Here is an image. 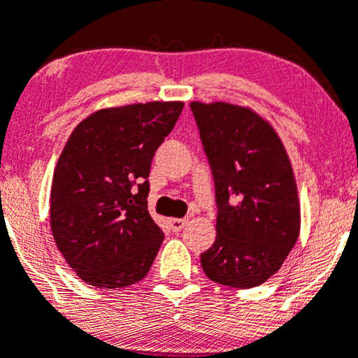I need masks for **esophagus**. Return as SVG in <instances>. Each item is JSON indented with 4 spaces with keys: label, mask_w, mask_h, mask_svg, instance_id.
<instances>
[{
    "label": "esophagus",
    "mask_w": 358,
    "mask_h": 358,
    "mask_svg": "<svg viewBox=\"0 0 358 358\" xmlns=\"http://www.w3.org/2000/svg\"><path fill=\"white\" fill-rule=\"evenodd\" d=\"M187 225V218H171L169 220V227L173 232H180Z\"/></svg>",
    "instance_id": "obj_1"
}]
</instances>
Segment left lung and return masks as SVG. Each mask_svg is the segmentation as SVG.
<instances>
[{"label": "left lung", "instance_id": "left-lung-1", "mask_svg": "<svg viewBox=\"0 0 358 358\" xmlns=\"http://www.w3.org/2000/svg\"><path fill=\"white\" fill-rule=\"evenodd\" d=\"M210 162L217 239L201 253L204 275L220 285L252 289L282 267L299 238L301 210L282 140L252 110L190 103Z\"/></svg>", "mask_w": 358, "mask_h": 358}]
</instances>
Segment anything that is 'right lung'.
I'll list each match as a JSON object with an SVG mask.
<instances>
[{"mask_svg":"<svg viewBox=\"0 0 358 358\" xmlns=\"http://www.w3.org/2000/svg\"><path fill=\"white\" fill-rule=\"evenodd\" d=\"M183 103H138L92 113L75 127L54 171L50 227L85 283L120 289L143 280L164 239L147 208L155 150Z\"/></svg>","mask_w":358,"mask_h":358,"instance_id":"1","label":"right lung"}]
</instances>
